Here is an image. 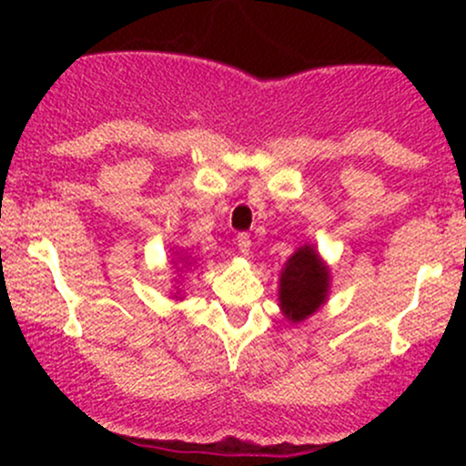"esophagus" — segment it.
Here are the masks:
<instances>
[{"label": "esophagus", "mask_w": 466, "mask_h": 466, "mask_svg": "<svg viewBox=\"0 0 466 466\" xmlns=\"http://www.w3.org/2000/svg\"><path fill=\"white\" fill-rule=\"evenodd\" d=\"M237 248H238L240 254H245V256L249 254V248H251L249 234H245V232H240V234H238V237H237Z\"/></svg>", "instance_id": "esophagus-1"}]
</instances>
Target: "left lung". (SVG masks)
Wrapping results in <instances>:
<instances>
[{"instance_id": "8db88e82", "label": "left lung", "mask_w": 466, "mask_h": 466, "mask_svg": "<svg viewBox=\"0 0 466 466\" xmlns=\"http://www.w3.org/2000/svg\"><path fill=\"white\" fill-rule=\"evenodd\" d=\"M330 287V271L311 245L293 251L282 267L278 300L287 319L293 324L313 315L326 302Z\"/></svg>"}]
</instances>
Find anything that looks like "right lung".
Listing matches in <instances>:
<instances>
[{
  "label": "right lung",
  "mask_w": 466,
  "mask_h": 466,
  "mask_svg": "<svg viewBox=\"0 0 466 466\" xmlns=\"http://www.w3.org/2000/svg\"><path fill=\"white\" fill-rule=\"evenodd\" d=\"M179 263H184L186 267H190V263H188V258H181V260H179Z\"/></svg>",
  "instance_id": "obj_1"
}]
</instances>
